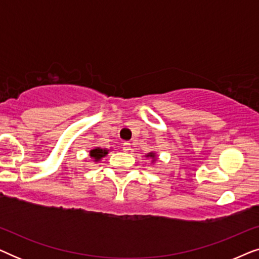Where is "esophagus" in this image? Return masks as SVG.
Listing matches in <instances>:
<instances>
[{
    "label": "esophagus",
    "mask_w": 259,
    "mask_h": 259,
    "mask_svg": "<svg viewBox=\"0 0 259 259\" xmlns=\"http://www.w3.org/2000/svg\"><path fill=\"white\" fill-rule=\"evenodd\" d=\"M122 150H123V152H130L131 151V144L130 143H123Z\"/></svg>",
    "instance_id": "obj_1"
}]
</instances>
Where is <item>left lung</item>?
Listing matches in <instances>:
<instances>
[{
  "label": "left lung",
  "mask_w": 259,
  "mask_h": 259,
  "mask_svg": "<svg viewBox=\"0 0 259 259\" xmlns=\"http://www.w3.org/2000/svg\"><path fill=\"white\" fill-rule=\"evenodd\" d=\"M145 157L146 158H148V159H151V162H152V165L153 164H155V162H157V160H158V154H157V152H150V153H147V154H145Z\"/></svg>",
  "instance_id": "left-lung-1"
}]
</instances>
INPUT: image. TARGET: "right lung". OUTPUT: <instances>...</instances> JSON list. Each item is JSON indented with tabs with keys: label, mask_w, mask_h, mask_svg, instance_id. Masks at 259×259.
<instances>
[{
	"label": "right lung",
	"mask_w": 259,
	"mask_h": 259,
	"mask_svg": "<svg viewBox=\"0 0 259 259\" xmlns=\"http://www.w3.org/2000/svg\"><path fill=\"white\" fill-rule=\"evenodd\" d=\"M111 150L107 148H101V147H94L90 151V157L93 159L94 162H99L102 160V158H105L108 154V152Z\"/></svg>",
	"instance_id": "obj_1"
}]
</instances>
